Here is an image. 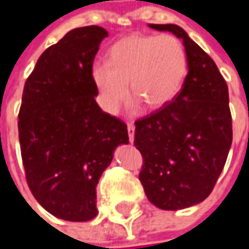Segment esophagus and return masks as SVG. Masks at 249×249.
I'll use <instances>...</instances> for the list:
<instances>
[{"label":"esophagus","instance_id":"34e87169","mask_svg":"<svg viewBox=\"0 0 249 249\" xmlns=\"http://www.w3.org/2000/svg\"><path fill=\"white\" fill-rule=\"evenodd\" d=\"M134 134H135V125L128 124V137H129V142H134Z\"/></svg>","mask_w":249,"mask_h":249}]
</instances>
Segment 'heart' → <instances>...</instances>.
<instances>
[{
  "label": "heart",
  "mask_w": 249,
  "mask_h": 249,
  "mask_svg": "<svg viewBox=\"0 0 249 249\" xmlns=\"http://www.w3.org/2000/svg\"><path fill=\"white\" fill-rule=\"evenodd\" d=\"M187 74V54L172 35H128L111 46L108 62H94L91 80L98 103L115 114L128 95H135L131 108L141 103L158 110L179 94Z\"/></svg>",
  "instance_id": "obj_1"
}]
</instances>
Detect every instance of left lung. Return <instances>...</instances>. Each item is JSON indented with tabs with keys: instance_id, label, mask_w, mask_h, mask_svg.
Masks as SVG:
<instances>
[{
	"instance_id": "8db88e82",
	"label": "left lung",
	"mask_w": 249,
	"mask_h": 249,
	"mask_svg": "<svg viewBox=\"0 0 249 249\" xmlns=\"http://www.w3.org/2000/svg\"><path fill=\"white\" fill-rule=\"evenodd\" d=\"M149 28L180 39L187 54L182 90L168 106L135 123L143 158L139 180L162 210H182L212 193L232 142L228 87L213 59L178 25Z\"/></svg>"
}]
</instances>
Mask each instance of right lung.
I'll list each match as a JSON object with an SVG mask.
<instances>
[{"mask_svg":"<svg viewBox=\"0 0 249 249\" xmlns=\"http://www.w3.org/2000/svg\"><path fill=\"white\" fill-rule=\"evenodd\" d=\"M107 36L95 25L69 31L40 54L23 87L18 131L26 182L46 212L66 221L97 215L98 180L129 142L126 125L95 101L91 66Z\"/></svg>","mask_w":249,"mask_h":249,"instance_id":"right-lung-1","label":"right lung"}]
</instances>
